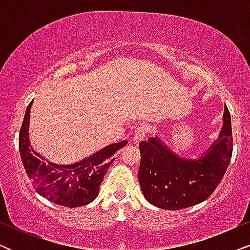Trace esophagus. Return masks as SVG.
Segmentation results:
<instances>
[{"mask_svg":"<svg viewBox=\"0 0 250 250\" xmlns=\"http://www.w3.org/2000/svg\"><path fill=\"white\" fill-rule=\"evenodd\" d=\"M146 134V126H139V127L136 128L134 135H133V142H134L135 145H138L140 141H142V140L145 139Z\"/></svg>","mask_w":250,"mask_h":250,"instance_id":"1","label":"esophagus"}]
</instances>
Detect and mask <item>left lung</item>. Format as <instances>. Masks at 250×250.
<instances>
[{"label": "left lung", "mask_w": 250, "mask_h": 250, "mask_svg": "<svg viewBox=\"0 0 250 250\" xmlns=\"http://www.w3.org/2000/svg\"><path fill=\"white\" fill-rule=\"evenodd\" d=\"M232 146L231 116L227 107L217 139L199 156L177 155L158 135L140 142L138 176L143 197L153 206L167 210L203 203L223 179Z\"/></svg>", "instance_id": "1"}]
</instances>
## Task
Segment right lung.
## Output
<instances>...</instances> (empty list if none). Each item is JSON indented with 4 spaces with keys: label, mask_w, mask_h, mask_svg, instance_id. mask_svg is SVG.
Segmentation results:
<instances>
[{
    "label": "right lung",
    "mask_w": 250,
    "mask_h": 250,
    "mask_svg": "<svg viewBox=\"0 0 250 250\" xmlns=\"http://www.w3.org/2000/svg\"><path fill=\"white\" fill-rule=\"evenodd\" d=\"M26 109L20 128L19 151L23 167L33 182L37 193L51 203L68 208L82 207L98 197L100 184L109 166L115 158L112 156L124 148L127 141L111 143L104 149L85 157L80 162L57 164L50 162L33 149L29 141L30 108Z\"/></svg>",
    "instance_id": "right-lung-1"
}]
</instances>
